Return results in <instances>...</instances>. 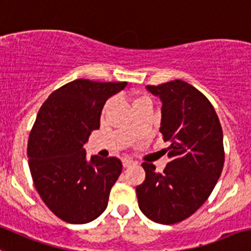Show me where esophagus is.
<instances>
[{"label": "esophagus", "instance_id": "obj_1", "mask_svg": "<svg viewBox=\"0 0 251 251\" xmlns=\"http://www.w3.org/2000/svg\"><path fill=\"white\" fill-rule=\"evenodd\" d=\"M132 164H135V162H133V160H131V159H127V158H125V159H123V165L125 168H127V167H131V165Z\"/></svg>", "mask_w": 251, "mask_h": 251}]
</instances>
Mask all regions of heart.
Here are the masks:
<instances>
[{
	"label": "heart",
	"instance_id": "b5f03b06",
	"mask_svg": "<svg viewBox=\"0 0 251 251\" xmlns=\"http://www.w3.org/2000/svg\"><path fill=\"white\" fill-rule=\"evenodd\" d=\"M142 99H147V98H137V99H136L135 101H133V104H135V103H137V101H140V100H142ZM109 105H110V101H106V103H105V105H104V108H103V114L105 113V111H106V109L109 108Z\"/></svg>",
	"mask_w": 251,
	"mask_h": 251
}]
</instances>
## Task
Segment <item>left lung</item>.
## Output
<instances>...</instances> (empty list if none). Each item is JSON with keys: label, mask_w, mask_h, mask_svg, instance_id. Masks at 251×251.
<instances>
[{"label": "left lung", "mask_w": 251, "mask_h": 251, "mask_svg": "<svg viewBox=\"0 0 251 251\" xmlns=\"http://www.w3.org/2000/svg\"><path fill=\"white\" fill-rule=\"evenodd\" d=\"M147 89L162 100L159 131L170 146L163 173L142 163L146 179L136 187L146 217L174 225L190 217L215 189L225 164L223 131L215 108L199 89L181 79Z\"/></svg>", "instance_id": "1"}]
</instances>
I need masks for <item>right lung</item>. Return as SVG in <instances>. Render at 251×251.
Instances as JSON below:
<instances>
[{"label":"right lung","mask_w":251,"mask_h":251,"mask_svg":"<svg viewBox=\"0 0 251 251\" xmlns=\"http://www.w3.org/2000/svg\"><path fill=\"white\" fill-rule=\"evenodd\" d=\"M126 84L76 79L53 91L36 115L26 150L29 169L41 200L65 222L88 223L108 206L123 163L98 155L88 160L83 146L100 126L105 101Z\"/></svg>","instance_id":"1"}]
</instances>
